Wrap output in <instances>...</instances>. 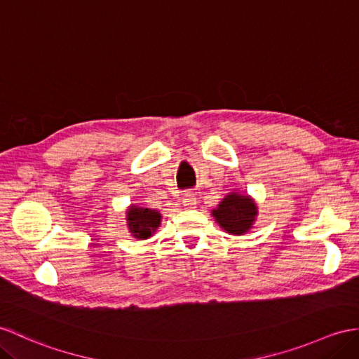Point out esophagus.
I'll use <instances>...</instances> for the list:
<instances>
[{
  "label": "esophagus",
  "instance_id": "esophagus-1",
  "mask_svg": "<svg viewBox=\"0 0 359 359\" xmlns=\"http://www.w3.org/2000/svg\"><path fill=\"white\" fill-rule=\"evenodd\" d=\"M182 203H183V206L188 208V210H193V208H196V203H197L196 194L194 193H185L182 197Z\"/></svg>",
  "mask_w": 359,
  "mask_h": 359
}]
</instances>
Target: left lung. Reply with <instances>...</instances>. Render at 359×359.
Returning a JSON list of instances; mask_svg holds the SVG:
<instances>
[{"mask_svg":"<svg viewBox=\"0 0 359 359\" xmlns=\"http://www.w3.org/2000/svg\"><path fill=\"white\" fill-rule=\"evenodd\" d=\"M212 217L229 234L241 236L252 228L257 205L249 196L229 193L212 211Z\"/></svg>","mask_w":359,"mask_h":359,"instance_id":"obj_1","label":"left lung"}]
</instances>
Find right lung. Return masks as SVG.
Instances as JSON below:
<instances>
[{"instance_id":"add662e5","label":"right lung","mask_w":359,"mask_h":359,"mask_svg":"<svg viewBox=\"0 0 359 359\" xmlns=\"http://www.w3.org/2000/svg\"><path fill=\"white\" fill-rule=\"evenodd\" d=\"M162 215L156 210H149V208H142L131 205L127 211V224L128 229L139 240H145L151 237L156 229L159 228Z\"/></svg>"}]
</instances>
